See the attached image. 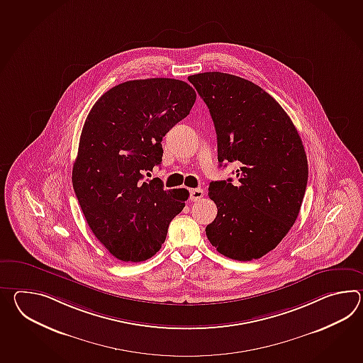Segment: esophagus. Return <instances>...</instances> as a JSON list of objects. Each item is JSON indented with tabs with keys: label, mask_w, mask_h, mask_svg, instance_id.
Segmentation results:
<instances>
[{
	"label": "esophagus",
	"mask_w": 363,
	"mask_h": 363,
	"mask_svg": "<svg viewBox=\"0 0 363 363\" xmlns=\"http://www.w3.org/2000/svg\"><path fill=\"white\" fill-rule=\"evenodd\" d=\"M203 196H204L203 189H193V190H190V201H199Z\"/></svg>",
	"instance_id": "1"
}]
</instances>
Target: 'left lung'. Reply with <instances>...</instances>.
I'll use <instances>...</instances> for the list:
<instances>
[{"instance_id":"left-lung-1","label":"left lung","mask_w":363,"mask_h":363,"mask_svg":"<svg viewBox=\"0 0 363 363\" xmlns=\"http://www.w3.org/2000/svg\"><path fill=\"white\" fill-rule=\"evenodd\" d=\"M210 109L218 160L241 162L238 184L211 182L218 216L207 238L224 257L249 262L274 250L296 223L306 191L308 167L298 131L274 97L232 74L189 77Z\"/></svg>"}]
</instances>
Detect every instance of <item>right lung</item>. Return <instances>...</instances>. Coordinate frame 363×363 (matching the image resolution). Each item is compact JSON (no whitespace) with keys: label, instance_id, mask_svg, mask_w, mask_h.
<instances>
[{"label":"right lung","instance_id":"1","mask_svg":"<svg viewBox=\"0 0 363 363\" xmlns=\"http://www.w3.org/2000/svg\"><path fill=\"white\" fill-rule=\"evenodd\" d=\"M196 94L186 82L121 83L97 100L82 130L73 187L89 229L114 258L143 262L162 249L186 189L165 190L150 176L162 159V137L190 113Z\"/></svg>","mask_w":363,"mask_h":363}]
</instances>
